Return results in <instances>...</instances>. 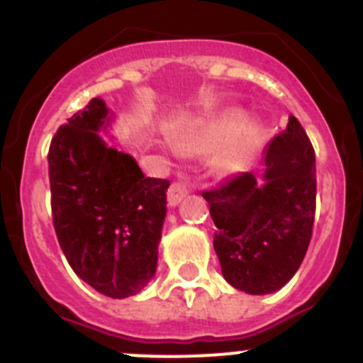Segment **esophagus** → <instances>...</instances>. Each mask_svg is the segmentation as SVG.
<instances>
[{
  "label": "esophagus",
  "instance_id": "34e87169",
  "mask_svg": "<svg viewBox=\"0 0 363 363\" xmlns=\"http://www.w3.org/2000/svg\"><path fill=\"white\" fill-rule=\"evenodd\" d=\"M187 194L189 187L184 182H172V185L169 187V192H167V200H169V205H171V207H174V205H178Z\"/></svg>",
  "mask_w": 363,
  "mask_h": 363
}]
</instances>
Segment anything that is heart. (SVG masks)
Segmentation results:
<instances>
[{
	"label": "heart",
	"mask_w": 363,
	"mask_h": 363,
	"mask_svg": "<svg viewBox=\"0 0 363 363\" xmlns=\"http://www.w3.org/2000/svg\"><path fill=\"white\" fill-rule=\"evenodd\" d=\"M243 123V116L238 111H227L214 120L203 125H198L184 136L176 140V149L184 154H209L220 149L225 142H229ZM256 145V133L247 130L240 140L230 143L218 158V165L221 171L236 172L245 165L247 158L251 156Z\"/></svg>",
	"instance_id": "obj_1"
}]
</instances>
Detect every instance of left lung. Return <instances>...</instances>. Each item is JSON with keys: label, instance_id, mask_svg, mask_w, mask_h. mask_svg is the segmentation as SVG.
Here are the masks:
<instances>
[{"label": "left lung", "instance_id": "8db88e82", "mask_svg": "<svg viewBox=\"0 0 363 363\" xmlns=\"http://www.w3.org/2000/svg\"><path fill=\"white\" fill-rule=\"evenodd\" d=\"M265 184L240 172L203 191L214 251L233 287L249 294L281 289L303 262L316 211V158L294 116L265 147Z\"/></svg>", "mask_w": 363, "mask_h": 363}]
</instances>
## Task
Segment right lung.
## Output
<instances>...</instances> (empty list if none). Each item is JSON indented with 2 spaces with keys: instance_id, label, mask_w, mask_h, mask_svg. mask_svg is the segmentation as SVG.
Returning a JSON list of instances; mask_svg holds the SVG:
<instances>
[{
  "instance_id": "1",
  "label": "right lung",
  "mask_w": 363,
  "mask_h": 363,
  "mask_svg": "<svg viewBox=\"0 0 363 363\" xmlns=\"http://www.w3.org/2000/svg\"><path fill=\"white\" fill-rule=\"evenodd\" d=\"M94 98L49 147L52 223L72 271L111 298L140 293L152 278L169 179L145 178L133 156L105 145L107 120Z\"/></svg>"
}]
</instances>
